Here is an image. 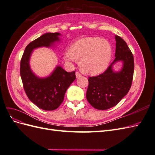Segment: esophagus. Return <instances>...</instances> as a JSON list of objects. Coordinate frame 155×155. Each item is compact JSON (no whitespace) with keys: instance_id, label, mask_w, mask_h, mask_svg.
Listing matches in <instances>:
<instances>
[{"instance_id":"esophagus-1","label":"esophagus","mask_w":155,"mask_h":155,"mask_svg":"<svg viewBox=\"0 0 155 155\" xmlns=\"http://www.w3.org/2000/svg\"><path fill=\"white\" fill-rule=\"evenodd\" d=\"M76 78H80V77H81V76H82V74H81L80 72H76Z\"/></svg>"}]
</instances>
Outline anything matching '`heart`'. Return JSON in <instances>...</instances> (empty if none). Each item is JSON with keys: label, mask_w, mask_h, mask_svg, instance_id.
<instances>
[{"label": "heart", "mask_w": 155, "mask_h": 155, "mask_svg": "<svg viewBox=\"0 0 155 155\" xmlns=\"http://www.w3.org/2000/svg\"><path fill=\"white\" fill-rule=\"evenodd\" d=\"M64 58L68 62L79 60L83 72L92 74H100L109 66L112 58L110 43L98 37H85L77 41L66 50Z\"/></svg>", "instance_id": "obj_1"}]
</instances>
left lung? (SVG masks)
<instances>
[{
	"mask_svg": "<svg viewBox=\"0 0 155 155\" xmlns=\"http://www.w3.org/2000/svg\"><path fill=\"white\" fill-rule=\"evenodd\" d=\"M116 41L115 59L105 71L98 76L88 77L87 100L98 110H107L116 106L128 93L132 85L134 74L133 55L126 42L118 35ZM123 61L121 71L114 73L112 65Z\"/></svg>",
	"mask_w": 155,
	"mask_h": 155,
	"instance_id": "left-lung-1",
	"label": "left lung"
}]
</instances>
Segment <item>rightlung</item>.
<instances>
[{"label": "right lung", "instance_id": "add662e5", "mask_svg": "<svg viewBox=\"0 0 155 155\" xmlns=\"http://www.w3.org/2000/svg\"><path fill=\"white\" fill-rule=\"evenodd\" d=\"M59 33H46L27 45L22 56L20 74L26 94L29 100L41 109L55 110L62 104L65 92L76 79L75 71L67 72L57 67L50 76L39 78L31 72L29 60L32 50L41 46L49 47L59 41Z\"/></svg>", "mask_w": 155, "mask_h": 155}]
</instances>
